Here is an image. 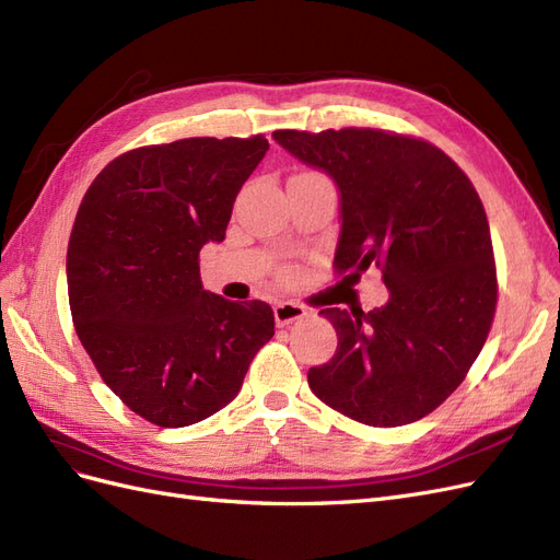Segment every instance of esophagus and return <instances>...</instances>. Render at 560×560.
Masks as SVG:
<instances>
[{
	"instance_id": "esophagus-1",
	"label": "esophagus",
	"mask_w": 560,
	"mask_h": 560,
	"mask_svg": "<svg viewBox=\"0 0 560 560\" xmlns=\"http://www.w3.org/2000/svg\"><path fill=\"white\" fill-rule=\"evenodd\" d=\"M273 315H276V325L284 327V325H292L296 319H303L308 315V311L301 306V303L294 301H280L273 306Z\"/></svg>"
}]
</instances>
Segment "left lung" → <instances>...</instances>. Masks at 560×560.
Listing matches in <instances>:
<instances>
[{
    "label": "left lung",
    "instance_id": "1",
    "mask_svg": "<svg viewBox=\"0 0 560 560\" xmlns=\"http://www.w3.org/2000/svg\"><path fill=\"white\" fill-rule=\"evenodd\" d=\"M292 156L341 191L336 276L381 268L385 306L322 308L334 358L308 369L331 409L374 428L409 425L444 404L479 358L498 306L483 202L442 149L381 128L276 130Z\"/></svg>",
    "mask_w": 560,
    "mask_h": 560
}]
</instances>
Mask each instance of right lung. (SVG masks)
<instances>
[{
	"mask_svg": "<svg viewBox=\"0 0 560 560\" xmlns=\"http://www.w3.org/2000/svg\"><path fill=\"white\" fill-rule=\"evenodd\" d=\"M266 151L264 135L130 149L81 200L67 245L74 329L100 378L151 425L224 409L273 336L268 303L206 292L198 264Z\"/></svg>",
	"mask_w": 560,
	"mask_h": 560,
	"instance_id": "1",
	"label": "right lung"
}]
</instances>
